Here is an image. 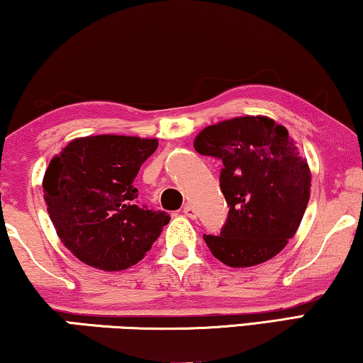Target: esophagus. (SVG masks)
<instances>
[{
	"instance_id": "1",
	"label": "esophagus",
	"mask_w": 363,
	"mask_h": 363,
	"mask_svg": "<svg viewBox=\"0 0 363 363\" xmlns=\"http://www.w3.org/2000/svg\"><path fill=\"white\" fill-rule=\"evenodd\" d=\"M182 212H184V216L189 217V218H197V216H199L197 211L191 206V203H186V206H184V208H182Z\"/></svg>"
}]
</instances>
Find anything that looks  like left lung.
<instances>
[{
	"mask_svg": "<svg viewBox=\"0 0 363 363\" xmlns=\"http://www.w3.org/2000/svg\"><path fill=\"white\" fill-rule=\"evenodd\" d=\"M194 147L223 164L228 216L220 233L203 235L213 257L247 268L281 252L303 220L311 189L308 161L288 130L267 116H240L203 128Z\"/></svg>",
	"mask_w": 363,
	"mask_h": 363,
	"instance_id": "8db88e82",
	"label": "left lung"
}]
</instances>
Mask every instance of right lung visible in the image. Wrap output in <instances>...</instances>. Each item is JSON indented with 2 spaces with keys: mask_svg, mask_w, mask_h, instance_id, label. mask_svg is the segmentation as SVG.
Listing matches in <instances>:
<instances>
[{
  "mask_svg": "<svg viewBox=\"0 0 363 363\" xmlns=\"http://www.w3.org/2000/svg\"><path fill=\"white\" fill-rule=\"evenodd\" d=\"M157 140L77 138L49 162L43 189L59 238L89 267L120 272L150 252L171 217L138 206L133 181Z\"/></svg>",
  "mask_w": 363,
  "mask_h": 363,
  "instance_id": "1",
  "label": "right lung"
}]
</instances>
